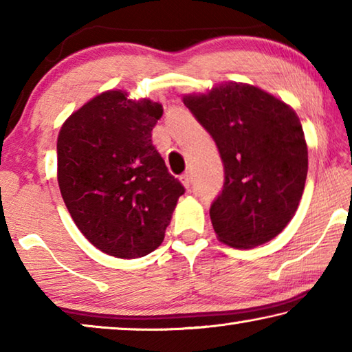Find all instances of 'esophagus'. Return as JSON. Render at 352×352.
Masks as SVG:
<instances>
[{
	"label": "esophagus",
	"mask_w": 352,
	"mask_h": 352,
	"mask_svg": "<svg viewBox=\"0 0 352 352\" xmlns=\"http://www.w3.org/2000/svg\"><path fill=\"white\" fill-rule=\"evenodd\" d=\"M180 180H182L184 188H186V189L190 188V175L188 174V172H186V174H183V175L180 177Z\"/></svg>",
	"instance_id": "esophagus-1"
}]
</instances>
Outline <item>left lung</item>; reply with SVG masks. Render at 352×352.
Masks as SVG:
<instances>
[{"label": "left lung", "instance_id": "obj_1", "mask_svg": "<svg viewBox=\"0 0 352 352\" xmlns=\"http://www.w3.org/2000/svg\"><path fill=\"white\" fill-rule=\"evenodd\" d=\"M184 105L212 136L223 163V188L210 208L220 241L252 248L285 228L307 177V146L296 113L247 83L228 82Z\"/></svg>", "mask_w": 352, "mask_h": 352}]
</instances>
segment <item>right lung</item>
Instances as JSON below:
<instances>
[{
	"mask_svg": "<svg viewBox=\"0 0 352 352\" xmlns=\"http://www.w3.org/2000/svg\"><path fill=\"white\" fill-rule=\"evenodd\" d=\"M163 107L127 93L99 94L57 140V178L77 228L110 256L133 259L162 245L184 186L152 144Z\"/></svg>",
	"mask_w": 352,
	"mask_h": 352,
	"instance_id": "add662e5",
	"label": "right lung"
}]
</instances>
